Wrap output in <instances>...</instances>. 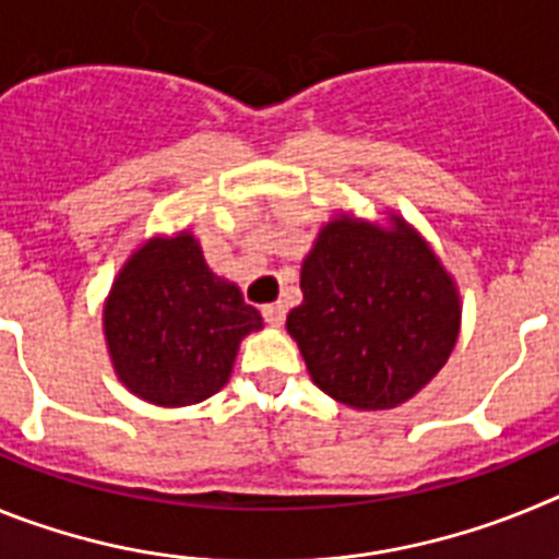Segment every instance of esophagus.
<instances>
[{
    "mask_svg": "<svg viewBox=\"0 0 559 559\" xmlns=\"http://www.w3.org/2000/svg\"><path fill=\"white\" fill-rule=\"evenodd\" d=\"M263 316H265V322H269L271 328H283V322H285V305L283 302L265 305Z\"/></svg>",
    "mask_w": 559,
    "mask_h": 559,
    "instance_id": "esophagus-1",
    "label": "esophagus"
}]
</instances>
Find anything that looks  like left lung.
<instances>
[{
	"label": "left lung",
	"mask_w": 559,
	"mask_h": 559,
	"mask_svg": "<svg viewBox=\"0 0 559 559\" xmlns=\"http://www.w3.org/2000/svg\"><path fill=\"white\" fill-rule=\"evenodd\" d=\"M290 338L316 386L358 412H386L437 378L462 330V296L400 212H335L302 260Z\"/></svg>",
	"instance_id": "left-lung-1"
}]
</instances>
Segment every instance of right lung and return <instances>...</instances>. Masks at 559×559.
I'll return each instance as SVG.
<instances>
[{"label": "right lung", "instance_id": "1", "mask_svg": "<svg viewBox=\"0 0 559 559\" xmlns=\"http://www.w3.org/2000/svg\"><path fill=\"white\" fill-rule=\"evenodd\" d=\"M260 310L206 265L190 229L153 235L128 254L103 302L117 380L159 408L195 406L229 383L240 341Z\"/></svg>", "mask_w": 559, "mask_h": 559}]
</instances>
